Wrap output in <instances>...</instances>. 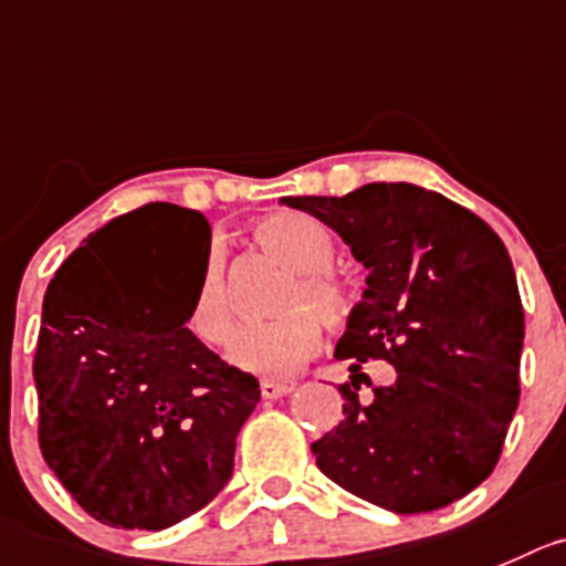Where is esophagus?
Instances as JSON below:
<instances>
[{"instance_id": "34e87169", "label": "esophagus", "mask_w": 566, "mask_h": 566, "mask_svg": "<svg viewBox=\"0 0 566 566\" xmlns=\"http://www.w3.org/2000/svg\"><path fill=\"white\" fill-rule=\"evenodd\" d=\"M292 389H294V386L274 384V380H263V384H261L263 400H280V397H286Z\"/></svg>"}]
</instances>
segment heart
Here are the masks:
<instances>
[{"label":"heart","instance_id":"heart-1","mask_svg":"<svg viewBox=\"0 0 566 566\" xmlns=\"http://www.w3.org/2000/svg\"><path fill=\"white\" fill-rule=\"evenodd\" d=\"M252 241L272 261L289 269V280L274 303L283 314L261 325L241 327L230 342L228 360L258 378H292L319 347V325L300 305H308L327 325H342L353 308V292L347 280L331 266L336 241L316 219L303 213L266 217L252 228ZM186 322L188 331L208 347H222L230 338L233 311L224 283L222 244L206 250Z\"/></svg>","mask_w":566,"mask_h":566}]
</instances>
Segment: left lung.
<instances>
[{"mask_svg": "<svg viewBox=\"0 0 566 566\" xmlns=\"http://www.w3.org/2000/svg\"><path fill=\"white\" fill-rule=\"evenodd\" d=\"M336 230L367 266L336 358L386 360L395 384L358 400L311 444L316 467L395 514L436 511L492 475L520 402V289L500 235L467 208L411 182L344 197H283Z\"/></svg>", "mask_w": 566, "mask_h": 566, "instance_id": "left-lung-1", "label": "left lung"}]
</instances>
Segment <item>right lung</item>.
<instances>
[{"instance_id":"obj_1","label":"right lung","mask_w":566,"mask_h":566,"mask_svg":"<svg viewBox=\"0 0 566 566\" xmlns=\"http://www.w3.org/2000/svg\"><path fill=\"white\" fill-rule=\"evenodd\" d=\"M113 219L52 277L38 333V444L80 509L111 528L164 531L233 475L261 389L186 327L164 247L206 258L199 211L153 202Z\"/></svg>"}]
</instances>
